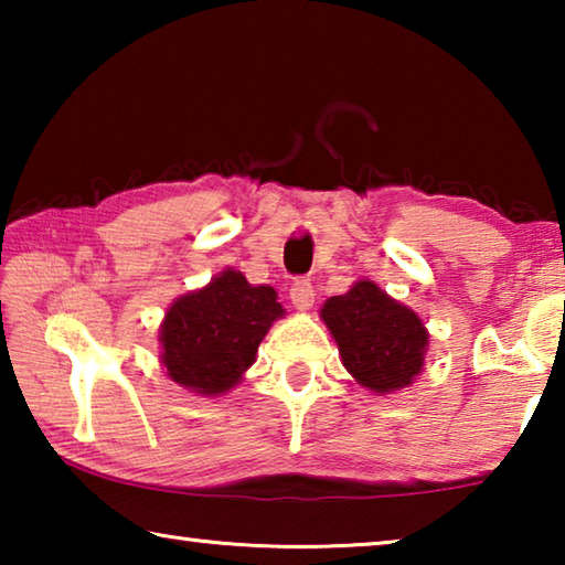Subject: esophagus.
<instances>
[{"instance_id":"34e87169","label":"esophagus","mask_w":565,"mask_h":565,"mask_svg":"<svg viewBox=\"0 0 565 565\" xmlns=\"http://www.w3.org/2000/svg\"><path fill=\"white\" fill-rule=\"evenodd\" d=\"M289 296H291V301H294V306L299 311H306V309H311L313 306V284H311V279H296L294 284H291V289H289Z\"/></svg>"}]
</instances>
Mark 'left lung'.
<instances>
[{
  "label": "left lung",
  "mask_w": 565,
  "mask_h": 565,
  "mask_svg": "<svg viewBox=\"0 0 565 565\" xmlns=\"http://www.w3.org/2000/svg\"><path fill=\"white\" fill-rule=\"evenodd\" d=\"M321 317L339 343L343 366L376 394L408 386L424 366V323L376 284L359 281L343 296H331Z\"/></svg>",
  "instance_id": "obj_1"
}]
</instances>
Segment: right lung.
I'll list each match as a JSON object with an SVG mask.
<instances>
[{
	"label": "right lung",
	"instance_id": "right-lung-1",
	"mask_svg": "<svg viewBox=\"0 0 565 565\" xmlns=\"http://www.w3.org/2000/svg\"><path fill=\"white\" fill-rule=\"evenodd\" d=\"M281 313L271 286H252L244 274L226 269L167 311L159 337L167 374L196 394H224L256 361L262 339Z\"/></svg>",
	"mask_w": 565,
	"mask_h": 565
}]
</instances>
